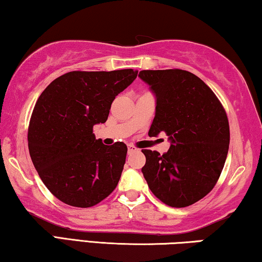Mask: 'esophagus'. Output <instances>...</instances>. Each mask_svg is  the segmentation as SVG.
I'll list each match as a JSON object with an SVG mask.
<instances>
[{
	"label": "esophagus",
	"instance_id": "obj_1",
	"mask_svg": "<svg viewBox=\"0 0 262 262\" xmlns=\"http://www.w3.org/2000/svg\"><path fill=\"white\" fill-rule=\"evenodd\" d=\"M138 150L139 149L135 146H133V144H128V154H133V153H135V151H138Z\"/></svg>",
	"mask_w": 262,
	"mask_h": 262
}]
</instances>
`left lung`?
I'll list each match as a JSON object with an SVG mask.
<instances>
[{
    "label": "left lung",
    "mask_w": 262,
    "mask_h": 262,
    "mask_svg": "<svg viewBox=\"0 0 262 262\" xmlns=\"http://www.w3.org/2000/svg\"><path fill=\"white\" fill-rule=\"evenodd\" d=\"M156 96L149 136L165 133L170 148L162 155L142 149L148 187L163 204L182 208L214 188L229 147V123L220 100L200 77L182 69L141 70Z\"/></svg>",
    "instance_id": "obj_1"
}]
</instances>
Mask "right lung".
I'll list each match as a JSON object with an SVG mask.
<instances>
[{
	"mask_svg": "<svg viewBox=\"0 0 262 262\" xmlns=\"http://www.w3.org/2000/svg\"><path fill=\"white\" fill-rule=\"evenodd\" d=\"M138 76L134 69L66 73L38 97L28 127L31 161L49 192L69 206L88 208L118 186L127 146L96 140L115 96Z\"/></svg>",
	"mask_w": 262,
	"mask_h": 262,
	"instance_id": "obj_1",
	"label": "right lung"
}]
</instances>
